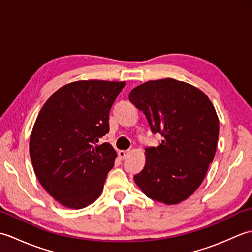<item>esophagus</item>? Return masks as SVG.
<instances>
[{"label":"esophagus","mask_w":252,"mask_h":252,"mask_svg":"<svg viewBox=\"0 0 252 252\" xmlns=\"http://www.w3.org/2000/svg\"><path fill=\"white\" fill-rule=\"evenodd\" d=\"M127 155H129V152H127V151H119V152H118V156H119V158L121 160L126 159Z\"/></svg>","instance_id":"34e87169"}]
</instances>
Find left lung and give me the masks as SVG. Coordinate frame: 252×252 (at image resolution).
<instances>
[{
	"label": "left lung",
	"mask_w": 252,
	"mask_h": 252,
	"mask_svg": "<svg viewBox=\"0 0 252 252\" xmlns=\"http://www.w3.org/2000/svg\"><path fill=\"white\" fill-rule=\"evenodd\" d=\"M129 99L162 141L146 147L145 167L134 175L147 197L176 205L194 194L215 158L219 118L208 96L191 84L167 78L133 89Z\"/></svg>",
	"instance_id": "obj_1"
}]
</instances>
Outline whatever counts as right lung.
I'll return each instance as SVG.
<instances>
[{
    "instance_id": "right-lung-1",
    "label": "right lung",
    "mask_w": 252,
    "mask_h": 252,
    "mask_svg": "<svg viewBox=\"0 0 252 252\" xmlns=\"http://www.w3.org/2000/svg\"><path fill=\"white\" fill-rule=\"evenodd\" d=\"M126 82L82 80L63 85L42 107L30 135V158L41 185L63 206L81 209L99 197L117 153L97 144Z\"/></svg>"
}]
</instances>
